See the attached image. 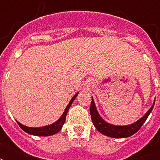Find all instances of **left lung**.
Instances as JSON below:
<instances>
[{
  "label": "left lung",
  "instance_id": "left-lung-1",
  "mask_svg": "<svg viewBox=\"0 0 160 160\" xmlns=\"http://www.w3.org/2000/svg\"><path fill=\"white\" fill-rule=\"evenodd\" d=\"M154 102H155V100L154 101L153 105L150 107V109L144 114V116L141 117L140 119H138L134 123L127 124V125H115V124H109V123L106 122L102 117L100 116L97 109H96L95 101H94L92 97L90 108L91 119H92L93 124H94L95 128L101 134H105L106 136L111 137V138H118V139L127 138V137L131 136L134 134H135L140 129V127L143 125L149 114L151 113L152 109L154 108Z\"/></svg>",
  "mask_w": 160,
  "mask_h": 160
}]
</instances>
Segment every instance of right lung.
<instances>
[{"label": "right lung", "mask_w": 160, "mask_h": 160, "mask_svg": "<svg viewBox=\"0 0 160 160\" xmlns=\"http://www.w3.org/2000/svg\"><path fill=\"white\" fill-rule=\"evenodd\" d=\"M78 94H79V92L76 93V94L73 96L72 99L70 100V101L67 105L66 108L65 109V111L63 112L62 115L58 119V120H56L55 123H53V124H49V125H46V126L34 128V127L26 126V125L21 124V123L17 121V120H16V122H17V124H19V126L21 127L24 131L26 132V133H28V134H32V135H36V136H51V135L57 134L58 132L62 129L63 124H65V118H66V114H67L68 110H69L70 107L72 105V103L74 102V100H75V98H76V96L78 95Z\"/></svg>", "instance_id": "add662e5"}]
</instances>
